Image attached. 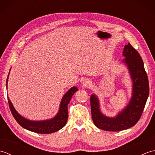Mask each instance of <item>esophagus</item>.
Segmentation results:
<instances>
[{
  "label": "esophagus",
  "mask_w": 155,
  "mask_h": 155,
  "mask_svg": "<svg viewBox=\"0 0 155 155\" xmlns=\"http://www.w3.org/2000/svg\"><path fill=\"white\" fill-rule=\"evenodd\" d=\"M83 86L84 87H91L92 83H91V82L89 80H85L83 82Z\"/></svg>",
  "instance_id": "34e87169"
}]
</instances>
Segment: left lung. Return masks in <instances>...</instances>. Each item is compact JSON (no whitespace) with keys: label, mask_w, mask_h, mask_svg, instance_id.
Masks as SVG:
<instances>
[{"label":"left lung","mask_w":155,"mask_h":155,"mask_svg":"<svg viewBox=\"0 0 155 155\" xmlns=\"http://www.w3.org/2000/svg\"><path fill=\"white\" fill-rule=\"evenodd\" d=\"M123 62L127 65L133 81V93L126 107L116 117H108L101 113L96 95L91 96V114L95 126L107 131H120L135 125L142 115L149 94V84L143 61L130 43L124 46Z\"/></svg>","instance_id":"1"}]
</instances>
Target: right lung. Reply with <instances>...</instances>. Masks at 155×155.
<instances>
[{
    "instance_id": "right-lung-1",
    "label": "right lung",
    "mask_w": 155,
    "mask_h": 155,
    "mask_svg": "<svg viewBox=\"0 0 155 155\" xmlns=\"http://www.w3.org/2000/svg\"><path fill=\"white\" fill-rule=\"evenodd\" d=\"M8 76L9 75H8V78L6 79V88H7ZM77 91L78 88L76 87H73L71 88L64 94L61 100L58 113L51 119L40 121L28 120L27 118L22 117L21 115H20L17 113V111L15 110V108L13 107L12 103L8 97L9 107L15 120L24 128L37 133L50 134L57 132V131L61 129L66 125L68 117V104L71 100L72 95Z\"/></svg>"
}]
</instances>
